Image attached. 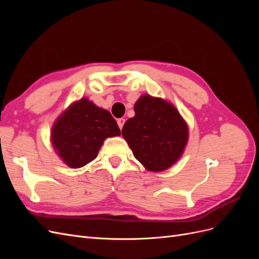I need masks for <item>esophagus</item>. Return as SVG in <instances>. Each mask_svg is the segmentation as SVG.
<instances>
[{"label": "esophagus", "instance_id": "34e87169", "mask_svg": "<svg viewBox=\"0 0 259 259\" xmlns=\"http://www.w3.org/2000/svg\"><path fill=\"white\" fill-rule=\"evenodd\" d=\"M125 123V119H123V117H121V119H117V125H119V127L122 130L123 128V125Z\"/></svg>", "mask_w": 259, "mask_h": 259}]
</instances>
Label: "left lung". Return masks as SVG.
Instances as JSON below:
<instances>
[{"label": "left lung", "instance_id": "obj_1", "mask_svg": "<svg viewBox=\"0 0 259 259\" xmlns=\"http://www.w3.org/2000/svg\"><path fill=\"white\" fill-rule=\"evenodd\" d=\"M135 116L125 122L122 135L135 158L151 171L170 167L183 154L188 126L176 108L161 98L143 95Z\"/></svg>", "mask_w": 259, "mask_h": 259}]
</instances>
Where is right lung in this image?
Segmentation results:
<instances>
[{"label": "right lung", "mask_w": 259, "mask_h": 259, "mask_svg": "<svg viewBox=\"0 0 259 259\" xmlns=\"http://www.w3.org/2000/svg\"><path fill=\"white\" fill-rule=\"evenodd\" d=\"M120 134L110 112L82 98L55 122L52 143L68 166L79 168L96 158L107 137Z\"/></svg>", "instance_id": "add662e5"}]
</instances>
